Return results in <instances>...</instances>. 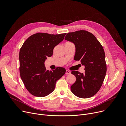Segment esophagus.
<instances>
[{"label": "esophagus", "mask_w": 126, "mask_h": 126, "mask_svg": "<svg viewBox=\"0 0 126 126\" xmlns=\"http://www.w3.org/2000/svg\"><path fill=\"white\" fill-rule=\"evenodd\" d=\"M66 73V74H70L71 73V72L68 70H66V73Z\"/></svg>", "instance_id": "1"}]
</instances>
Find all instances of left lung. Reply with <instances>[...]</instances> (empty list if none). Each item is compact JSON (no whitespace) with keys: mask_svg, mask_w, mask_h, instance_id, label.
<instances>
[{"mask_svg":"<svg viewBox=\"0 0 126 126\" xmlns=\"http://www.w3.org/2000/svg\"><path fill=\"white\" fill-rule=\"evenodd\" d=\"M65 40L74 44V60L80 61L85 67L84 73L71 72L76 77V81L70 87L72 93L82 98L92 97L100 88L106 76L104 50L93 34L86 31L68 33Z\"/></svg>","mask_w":126,"mask_h":126,"instance_id":"8db88e82","label":"left lung"}]
</instances>
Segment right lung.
Masks as SVG:
<instances>
[{"instance_id":"obj_1","label":"right lung","mask_w":126,"mask_h":126,"mask_svg":"<svg viewBox=\"0 0 126 126\" xmlns=\"http://www.w3.org/2000/svg\"><path fill=\"white\" fill-rule=\"evenodd\" d=\"M66 34L37 33L22 46L19 54L20 75L27 89L34 96L44 97L52 93L56 81L65 74L63 67L47 70L45 62L52 56L54 47L63 40Z\"/></svg>"}]
</instances>
